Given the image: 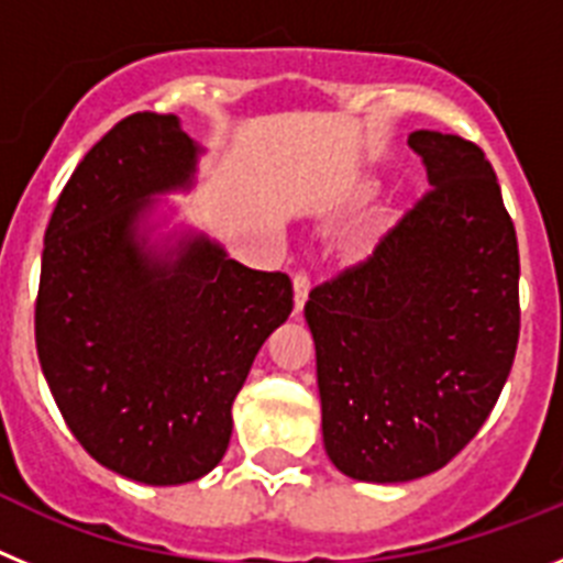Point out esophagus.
I'll use <instances>...</instances> for the list:
<instances>
[{
	"label": "esophagus",
	"instance_id": "esophagus-1",
	"mask_svg": "<svg viewBox=\"0 0 563 563\" xmlns=\"http://www.w3.org/2000/svg\"><path fill=\"white\" fill-rule=\"evenodd\" d=\"M292 290H296V312L305 310L307 292H310V276L305 271L292 273Z\"/></svg>",
	"mask_w": 563,
	"mask_h": 563
}]
</instances>
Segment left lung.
<instances>
[{
  "mask_svg": "<svg viewBox=\"0 0 563 563\" xmlns=\"http://www.w3.org/2000/svg\"><path fill=\"white\" fill-rule=\"evenodd\" d=\"M431 188L369 256L310 290L324 445L363 482L449 465L485 426L519 343V245L476 143L409 134Z\"/></svg>",
  "mask_w": 563,
  "mask_h": 563,
  "instance_id": "8db88e82",
  "label": "left lung"
}]
</instances>
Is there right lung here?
<instances>
[{
  "label": "right lung",
  "mask_w": 563,
  "mask_h": 563,
  "mask_svg": "<svg viewBox=\"0 0 563 563\" xmlns=\"http://www.w3.org/2000/svg\"><path fill=\"white\" fill-rule=\"evenodd\" d=\"M197 143L177 114L134 112L84 154L44 233L36 350L92 460L183 485L225 456L233 400L292 312L290 276L251 271L206 236L177 258L134 239L154 194L188 186Z\"/></svg>",
  "instance_id": "obj_1"
}]
</instances>
